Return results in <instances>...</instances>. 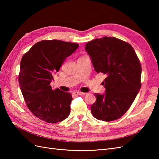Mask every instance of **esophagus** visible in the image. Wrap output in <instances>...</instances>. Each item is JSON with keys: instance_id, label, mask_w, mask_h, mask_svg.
Returning <instances> with one entry per match:
<instances>
[{"instance_id": "34e87169", "label": "esophagus", "mask_w": 159, "mask_h": 159, "mask_svg": "<svg viewBox=\"0 0 159 159\" xmlns=\"http://www.w3.org/2000/svg\"><path fill=\"white\" fill-rule=\"evenodd\" d=\"M85 94H86L85 93L80 92V91H75V92H74V95H84Z\"/></svg>"}]
</instances>
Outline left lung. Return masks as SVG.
<instances>
[{
  "label": "left lung",
  "mask_w": 159,
  "mask_h": 159,
  "mask_svg": "<svg viewBox=\"0 0 159 159\" xmlns=\"http://www.w3.org/2000/svg\"><path fill=\"white\" fill-rule=\"evenodd\" d=\"M98 74L106 75L105 92L95 93L93 116L104 121L121 117L133 103L141 87V66L133 47L115 37L104 36L85 47Z\"/></svg>",
  "instance_id": "8db88e82"
}]
</instances>
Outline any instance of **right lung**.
Returning <instances> with one entry per match:
<instances>
[{"label": "right lung", "mask_w": 159, "mask_h": 159, "mask_svg": "<svg viewBox=\"0 0 159 159\" xmlns=\"http://www.w3.org/2000/svg\"><path fill=\"white\" fill-rule=\"evenodd\" d=\"M78 44L57 40L37 42L20 61L19 85L27 107L36 117L49 123L62 121L69 116L72 96L50 85L66 57Z\"/></svg>", "instance_id": "1"}]
</instances>
